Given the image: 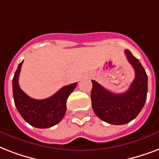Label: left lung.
Segmentation results:
<instances>
[{
    "label": "left lung",
    "instance_id": "obj_1",
    "mask_svg": "<svg viewBox=\"0 0 159 159\" xmlns=\"http://www.w3.org/2000/svg\"><path fill=\"white\" fill-rule=\"evenodd\" d=\"M125 53L134 69L135 77L127 92L116 94L92 80V109L102 120L111 125H125L136 118L147 99L148 76L140 62L128 49Z\"/></svg>",
    "mask_w": 159,
    "mask_h": 159
}]
</instances>
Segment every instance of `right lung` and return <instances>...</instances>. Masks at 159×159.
<instances>
[{"instance_id":"add662e5","label":"right lung","mask_w":159,"mask_h":159,"mask_svg":"<svg viewBox=\"0 0 159 159\" xmlns=\"http://www.w3.org/2000/svg\"><path fill=\"white\" fill-rule=\"evenodd\" d=\"M23 61L18 67L12 80L15 105L25 120L35 128H50L62 120L67 111V100L76 88L77 83L62 87L52 97L43 100L31 98L20 89L19 76Z\"/></svg>"}]
</instances>
